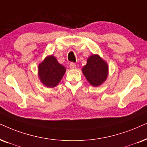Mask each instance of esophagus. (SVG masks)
<instances>
[{
  "instance_id": "esophagus-1",
  "label": "esophagus",
  "mask_w": 147,
  "mask_h": 147,
  "mask_svg": "<svg viewBox=\"0 0 147 147\" xmlns=\"http://www.w3.org/2000/svg\"><path fill=\"white\" fill-rule=\"evenodd\" d=\"M69 66H70V69H75L76 67H77V66H76V64L73 62L70 63V64H69Z\"/></svg>"
}]
</instances>
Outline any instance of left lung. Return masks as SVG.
<instances>
[{
    "label": "left lung",
    "instance_id": "left-lung-1",
    "mask_svg": "<svg viewBox=\"0 0 147 147\" xmlns=\"http://www.w3.org/2000/svg\"><path fill=\"white\" fill-rule=\"evenodd\" d=\"M82 71L91 85L99 86L107 79L108 65L98 55H92L87 59Z\"/></svg>",
    "mask_w": 147,
    "mask_h": 147
}]
</instances>
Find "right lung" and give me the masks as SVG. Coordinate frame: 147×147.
Masks as SVG:
<instances>
[{
  "mask_svg": "<svg viewBox=\"0 0 147 147\" xmlns=\"http://www.w3.org/2000/svg\"><path fill=\"white\" fill-rule=\"evenodd\" d=\"M66 68L59 64L55 57L50 55L38 66V76L43 84L53 87L58 84L64 76Z\"/></svg>",
  "mask_w": 147,
  "mask_h": 147,
  "instance_id": "obj_1",
  "label": "right lung"
}]
</instances>
